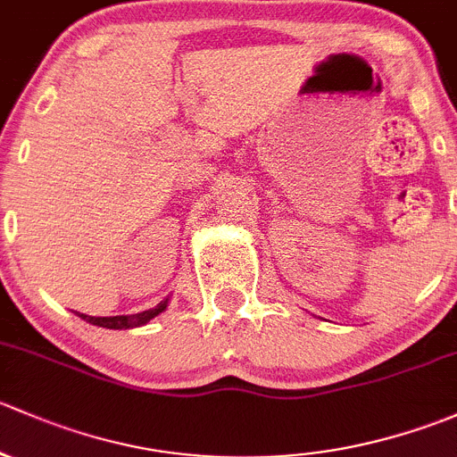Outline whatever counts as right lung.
Returning <instances> with one entry per match:
<instances>
[{"mask_svg":"<svg viewBox=\"0 0 457 457\" xmlns=\"http://www.w3.org/2000/svg\"><path fill=\"white\" fill-rule=\"evenodd\" d=\"M167 303H169V297L160 301L156 308H149L138 314H119V317H89V314H81V312L77 314L83 319V321L92 323V326L107 328V330H129V328H140L145 326V323L152 321L154 317H158L160 312L167 310Z\"/></svg>","mask_w":457,"mask_h":457,"instance_id":"1","label":"right lung"}]
</instances>
